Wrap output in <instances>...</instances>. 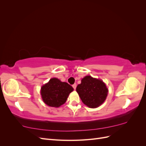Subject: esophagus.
<instances>
[{
    "instance_id": "34e87169",
    "label": "esophagus",
    "mask_w": 146,
    "mask_h": 146,
    "mask_svg": "<svg viewBox=\"0 0 146 146\" xmlns=\"http://www.w3.org/2000/svg\"><path fill=\"white\" fill-rule=\"evenodd\" d=\"M72 87H73V88L74 90H76V87H77V85H76V83H74V85H72Z\"/></svg>"
}]
</instances>
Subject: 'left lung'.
I'll list each match as a JSON object with an SVG mask.
<instances>
[{"mask_svg": "<svg viewBox=\"0 0 146 146\" xmlns=\"http://www.w3.org/2000/svg\"><path fill=\"white\" fill-rule=\"evenodd\" d=\"M76 91L83 103L92 108L98 107L102 104L108 92L102 81L90 76L82 79V83L77 86Z\"/></svg>", "mask_w": 146, "mask_h": 146, "instance_id": "obj_1", "label": "left lung"}]
</instances>
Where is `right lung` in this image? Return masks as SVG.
<instances>
[{"mask_svg": "<svg viewBox=\"0 0 146 146\" xmlns=\"http://www.w3.org/2000/svg\"><path fill=\"white\" fill-rule=\"evenodd\" d=\"M73 90V88L68 83L53 78L42 86L41 94L46 104L50 107H59L66 102L69 93Z\"/></svg>", "mask_w": 146, "mask_h": 146, "instance_id": "right-lung-1", "label": "right lung"}]
</instances>
